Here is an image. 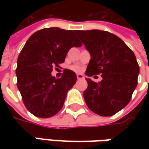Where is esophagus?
<instances>
[{"label":"esophagus","instance_id":"1","mask_svg":"<svg viewBox=\"0 0 149 149\" xmlns=\"http://www.w3.org/2000/svg\"><path fill=\"white\" fill-rule=\"evenodd\" d=\"M76 77H77L78 79H84V75H83V74H77Z\"/></svg>","mask_w":149,"mask_h":149}]
</instances>
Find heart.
Here are the masks:
<instances>
[{"label":"heart","instance_id":"heart-1","mask_svg":"<svg viewBox=\"0 0 149 149\" xmlns=\"http://www.w3.org/2000/svg\"><path fill=\"white\" fill-rule=\"evenodd\" d=\"M72 69H73V70H74V71H76V72H80L81 70H82L81 67H79V66H74Z\"/></svg>","mask_w":149,"mask_h":149}]
</instances>
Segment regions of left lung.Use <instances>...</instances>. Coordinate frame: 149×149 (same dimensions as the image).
Returning <instances> with one entry per match:
<instances>
[{"label": "left lung", "instance_id": "obj_1", "mask_svg": "<svg viewBox=\"0 0 149 149\" xmlns=\"http://www.w3.org/2000/svg\"><path fill=\"white\" fill-rule=\"evenodd\" d=\"M90 53L86 75L101 74L96 83L87 79L84 99L89 109L100 116H112L129 103L138 84L139 66L133 50L110 32L75 31Z\"/></svg>", "mask_w": 149, "mask_h": 149}]
</instances>
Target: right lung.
<instances>
[{
    "label": "right lung",
    "instance_id": "add662e5",
    "mask_svg": "<svg viewBox=\"0 0 149 149\" xmlns=\"http://www.w3.org/2000/svg\"><path fill=\"white\" fill-rule=\"evenodd\" d=\"M81 45L75 31L57 27L40 30L28 39L18 56L15 73L23 103L33 115L46 118L60 111L77 78L70 70H64L60 79L51 72L65 62L70 48Z\"/></svg>",
    "mask_w": 149,
    "mask_h": 149
}]
</instances>
